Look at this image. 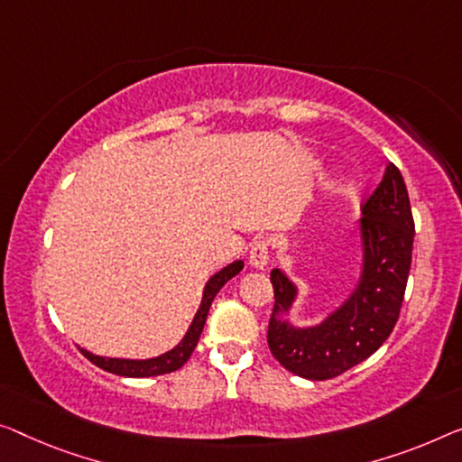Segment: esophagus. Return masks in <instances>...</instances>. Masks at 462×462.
<instances>
[{
	"label": "esophagus",
	"instance_id": "esophagus-1",
	"mask_svg": "<svg viewBox=\"0 0 462 462\" xmlns=\"http://www.w3.org/2000/svg\"><path fill=\"white\" fill-rule=\"evenodd\" d=\"M249 261L253 267L263 270V267L270 263V245H267L265 240H254L249 249Z\"/></svg>",
	"mask_w": 462,
	"mask_h": 462
}]
</instances>
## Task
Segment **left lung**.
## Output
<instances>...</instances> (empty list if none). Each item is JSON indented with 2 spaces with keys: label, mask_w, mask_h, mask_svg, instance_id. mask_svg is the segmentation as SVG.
Listing matches in <instances>:
<instances>
[{
  "label": "left lung",
  "mask_w": 462,
  "mask_h": 462,
  "mask_svg": "<svg viewBox=\"0 0 462 462\" xmlns=\"http://www.w3.org/2000/svg\"><path fill=\"white\" fill-rule=\"evenodd\" d=\"M363 213L361 284L321 326L294 329L282 321L280 315L294 299V286L280 270L270 273L273 309L267 344L273 359L294 375L315 382L338 377L374 355L396 326L411 272L415 219L407 184L392 162L365 199Z\"/></svg>",
  "instance_id": "1"
}]
</instances>
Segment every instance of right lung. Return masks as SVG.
<instances>
[{"mask_svg": "<svg viewBox=\"0 0 462 462\" xmlns=\"http://www.w3.org/2000/svg\"><path fill=\"white\" fill-rule=\"evenodd\" d=\"M240 270H243V261H234V263H230L228 267H224L222 272H217L208 282V286H205V292H203V302H201V307H199L195 319H192V323H190L187 336H184L182 342L178 344L176 348H171L170 353L157 356V359H147V361L106 359V356L91 355V353H87V350H82V348H80V353L85 355L93 365H97V367L109 371V374L124 375V377H153V375L171 374V371L180 369L182 365L190 359L192 350H195L199 338H201V332H203L205 319H208L211 300L216 299L219 288H222L228 280H232Z\"/></svg>", "mask_w": 462, "mask_h": 462, "instance_id": "1", "label": "right lung"}]
</instances>
